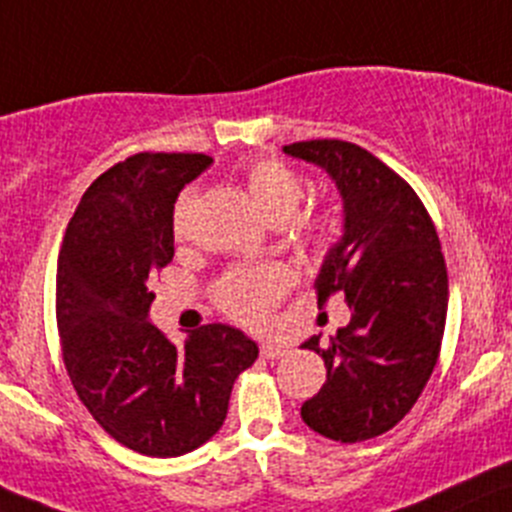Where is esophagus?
I'll return each mask as SVG.
<instances>
[{"instance_id":"34e87169","label":"esophagus","mask_w":512,"mask_h":512,"mask_svg":"<svg viewBox=\"0 0 512 512\" xmlns=\"http://www.w3.org/2000/svg\"><path fill=\"white\" fill-rule=\"evenodd\" d=\"M286 354H289V349H286L284 344H279V342L261 344V357L264 359H281V357H286Z\"/></svg>"}]
</instances>
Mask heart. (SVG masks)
<instances>
[{
	"label": "heart",
	"mask_w": 512,
	"mask_h": 512,
	"mask_svg": "<svg viewBox=\"0 0 512 512\" xmlns=\"http://www.w3.org/2000/svg\"><path fill=\"white\" fill-rule=\"evenodd\" d=\"M243 180L251 201L261 216L274 226L294 221L304 198V180L296 170L276 158H259L243 168ZM193 206V191L178 198L173 211V233L186 231V218ZM337 216L332 211H316L294 221L296 241L306 248H326L337 233ZM289 289V274L281 266H256V269L228 271L216 284L218 309L233 321L246 326H261L269 321L276 301Z\"/></svg>",
	"instance_id": "heart-1"
}]
</instances>
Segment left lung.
I'll return each instance as SVG.
<instances>
[{
    "label": "left lung",
    "mask_w": 512,
    "mask_h": 512,
    "mask_svg": "<svg viewBox=\"0 0 512 512\" xmlns=\"http://www.w3.org/2000/svg\"><path fill=\"white\" fill-rule=\"evenodd\" d=\"M284 153L324 168L344 201V236L324 259L316 304L342 294L352 321L329 344L304 342L326 382L301 420L337 442L392 430L415 407L437 357L447 316V266L435 223L405 178L347 140H304Z\"/></svg>",
    "instance_id": "obj_1"
}]
</instances>
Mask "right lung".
I'll return each instance as SVG.
<instances>
[{
	"mask_svg": "<svg viewBox=\"0 0 512 512\" xmlns=\"http://www.w3.org/2000/svg\"><path fill=\"white\" fill-rule=\"evenodd\" d=\"M203 153H135L107 168L67 223L57 261V329L77 397L120 445L178 457L221 430L233 382L259 347L206 324L175 347L148 321L150 279L173 261V206Z\"/></svg>",
	"mask_w": 512,
	"mask_h": 512,
	"instance_id": "1",
	"label": "right lung"
}]
</instances>
